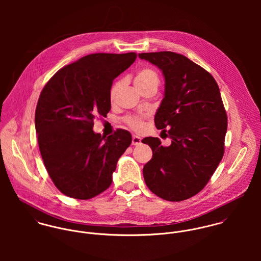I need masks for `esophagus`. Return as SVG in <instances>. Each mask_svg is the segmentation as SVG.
<instances>
[{
	"instance_id": "1",
	"label": "esophagus",
	"mask_w": 261,
	"mask_h": 261,
	"mask_svg": "<svg viewBox=\"0 0 261 261\" xmlns=\"http://www.w3.org/2000/svg\"><path fill=\"white\" fill-rule=\"evenodd\" d=\"M142 139L139 136H133V140H132V145L133 146H139L141 144Z\"/></svg>"
}]
</instances>
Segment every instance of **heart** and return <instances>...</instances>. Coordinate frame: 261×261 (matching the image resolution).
Returning a JSON list of instances; mask_svg holds the SVG:
<instances>
[{
	"label": "heart",
	"instance_id": "heart-1",
	"mask_svg": "<svg viewBox=\"0 0 261 261\" xmlns=\"http://www.w3.org/2000/svg\"><path fill=\"white\" fill-rule=\"evenodd\" d=\"M135 85L138 89H143L149 86H158L159 84V77L152 69L149 68H143L135 76L134 79ZM118 88V83H115L111 89L110 97L113 99L116 91ZM148 116V114H141V115H126L123 117V121L133 129L139 132L144 127V120Z\"/></svg>",
	"mask_w": 261,
	"mask_h": 261
}]
</instances>
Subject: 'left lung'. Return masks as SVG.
<instances>
[{
  "mask_svg": "<svg viewBox=\"0 0 261 261\" xmlns=\"http://www.w3.org/2000/svg\"><path fill=\"white\" fill-rule=\"evenodd\" d=\"M165 77V96L154 115L158 129H169L164 147L158 138H145L152 158L143 170L149 190L160 198L179 202L207 185L224 154L227 114L214 77L186 56L171 51L141 53Z\"/></svg>",
  "mask_w": 261,
  "mask_h": 261,
  "instance_id": "1",
  "label": "left lung"
}]
</instances>
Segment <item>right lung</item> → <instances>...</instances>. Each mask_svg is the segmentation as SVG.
I'll list each match as a JSON object with an SVG mask.
<instances>
[{"label": "right lung", "mask_w": 261, "mask_h": 261, "mask_svg": "<svg viewBox=\"0 0 261 261\" xmlns=\"http://www.w3.org/2000/svg\"><path fill=\"white\" fill-rule=\"evenodd\" d=\"M135 52L95 53L64 66L42 89L35 112L38 145L45 168L64 195L87 200L112 185L132 135L95 134L93 119L111 111L112 81L136 60Z\"/></svg>", "instance_id": "add662e5"}]
</instances>
